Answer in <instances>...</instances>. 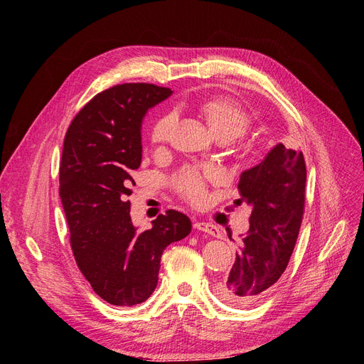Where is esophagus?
Returning a JSON list of instances; mask_svg holds the SVG:
<instances>
[{
    "label": "esophagus",
    "instance_id": "1",
    "mask_svg": "<svg viewBox=\"0 0 364 364\" xmlns=\"http://www.w3.org/2000/svg\"><path fill=\"white\" fill-rule=\"evenodd\" d=\"M195 228L196 230H200V232H205L208 235H211L214 237H220V230L218 227L211 224V223H205V221H195Z\"/></svg>",
    "mask_w": 364,
    "mask_h": 364
}]
</instances>
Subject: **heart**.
I'll use <instances>...</instances> for the list:
<instances>
[{"label":"heart","instance_id":"b5f03b06","mask_svg":"<svg viewBox=\"0 0 364 364\" xmlns=\"http://www.w3.org/2000/svg\"><path fill=\"white\" fill-rule=\"evenodd\" d=\"M190 109L200 118L208 128L211 129L218 141H233L243 136L251 125V118L247 112L236 102L225 97H206L193 102ZM171 114L161 117L150 129V141L156 146L166 143L169 131L172 127ZM215 172L213 169H199L193 166L183 168L176 177L177 192L192 203H199L203 196L208 181L215 180Z\"/></svg>","mask_w":364,"mask_h":364}]
</instances>
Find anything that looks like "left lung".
Here are the masks:
<instances>
[{
    "mask_svg": "<svg viewBox=\"0 0 364 364\" xmlns=\"http://www.w3.org/2000/svg\"><path fill=\"white\" fill-rule=\"evenodd\" d=\"M307 168L301 150L276 144L254 168L240 174V198L251 206L250 230L240 237L236 261L218 284L235 305L264 298L280 279L298 239L305 202Z\"/></svg>",
    "mask_w": 364,
    "mask_h": 364,
    "instance_id": "left-lung-1",
    "label": "left lung"
}]
</instances>
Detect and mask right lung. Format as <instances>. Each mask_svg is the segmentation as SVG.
<instances>
[{
	"label": "right lung",
	"instance_id": "right-lung-1",
	"mask_svg": "<svg viewBox=\"0 0 364 364\" xmlns=\"http://www.w3.org/2000/svg\"><path fill=\"white\" fill-rule=\"evenodd\" d=\"M171 94L144 82L105 90L73 118L63 143L59 193L75 261L94 292L119 307L151 295L165 247L192 230L187 215L169 209L139 232L127 199L141 164L143 118Z\"/></svg>",
	"mask_w": 364,
	"mask_h": 364
}]
</instances>
